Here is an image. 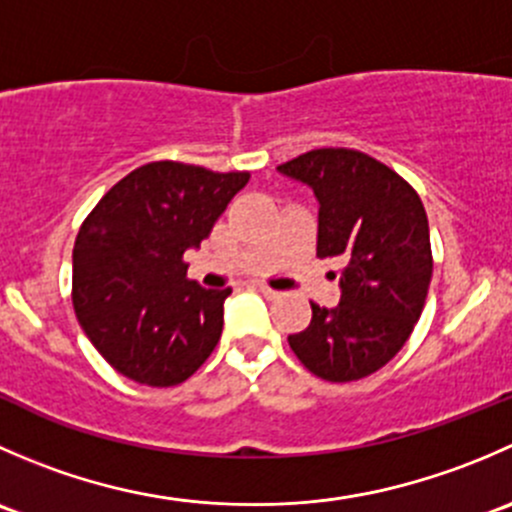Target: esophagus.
<instances>
[{
    "mask_svg": "<svg viewBox=\"0 0 512 512\" xmlns=\"http://www.w3.org/2000/svg\"><path fill=\"white\" fill-rule=\"evenodd\" d=\"M257 289H260L262 297H267V299H277V297H280V292H277V289H272V287H267V285H260Z\"/></svg>",
    "mask_w": 512,
    "mask_h": 512,
    "instance_id": "obj_1",
    "label": "esophagus"
}]
</instances>
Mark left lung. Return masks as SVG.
<instances>
[{
    "instance_id": "left-lung-1",
    "label": "left lung",
    "mask_w": 512,
    "mask_h": 512,
    "mask_svg": "<svg viewBox=\"0 0 512 512\" xmlns=\"http://www.w3.org/2000/svg\"><path fill=\"white\" fill-rule=\"evenodd\" d=\"M319 200L317 257L342 265V299L312 304V322L287 342L304 369L334 384L389 364L414 332L433 255L421 198L396 170L354 148H314L282 163Z\"/></svg>"
}]
</instances>
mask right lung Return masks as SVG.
I'll list each match as a JSON object with an SVG mask.
<instances>
[{
    "label": "right lung",
    "instance_id": "obj_1",
    "mask_svg": "<svg viewBox=\"0 0 512 512\" xmlns=\"http://www.w3.org/2000/svg\"><path fill=\"white\" fill-rule=\"evenodd\" d=\"M250 180L247 170L156 160L118 180L74 242L71 302L96 352L131 381L175 386L195 374L223 334L230 287L188 280L183 255Z\"/></svg>",
    "mask_w": 512,
    "mask_h": 512
}]
</instances>
